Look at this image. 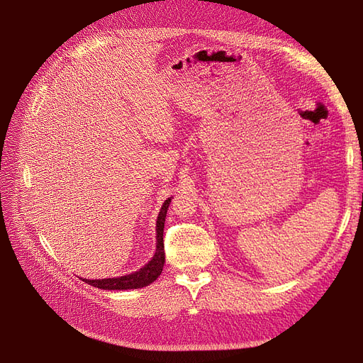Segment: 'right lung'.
Returning <instances> with one entry per match:
<instances>
[{
	"instance_id": "right-lung-1",
	"label": "right lung",
	"mask_w": 363,
	"mask_h": 363,
	"mask_svg": "<svg viewBox=\"0 0 363 363\" xmlns=\"http://www.w3.org/2000/svg\"><path fill=\"white\" fill-rule=\"evenodd\" d=\"M171 203V198H168L167 201L162 206L159 216H157V223H156V254L152 258V261H148L147 264L140 269L138 272L126 274V277H120V278H108V279H82L89 285L97 286V289L102 290H132V289H143L145 285H150L155 282L159 274L162 273V269H164L165 264V247H164V227H165V218H167V210Z\"/></svg>"
}]
</instances>
